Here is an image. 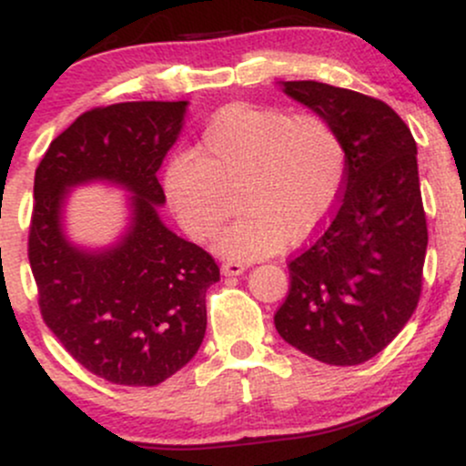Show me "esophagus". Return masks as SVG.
<instances>
[{"label": "esophagus", "mask_w": 466, "mask_h": 466, "mask_svg": "<svg viewBox=\"0 0 466 466\" xmlns=\"http://www.w3.org/2000/svg\"><path fill=\"white\" fill-rule=\"evenodd\" d=\"M245 269H248V265L238 263V260H226V263L221 265V274L223 276H240Z\"/></svg>", "instance_id": "34e87169"}]
</instances>
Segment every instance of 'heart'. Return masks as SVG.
I'll return each instance as SVG.
<instances>
[{
	"mask_svg": "<svg viewBox=\"0 0 466 466\" xmlns=\"http://www.w3.org/2000/svg\"><path fill=\"white\" fill-rule=\"evenodd\" d=\"M346 144L315 111L234 103L201 133L199 151L168 159L164 192L197 243L218 232L237 195L243 212L215 240L229 260H254L304 243L333 215L346 181Z\"/></svg>",
	"mask_w": 466,
	"mask_h": 466,
	"instance_id": "heart-1",
	"label": "heart"
}]
</instances>
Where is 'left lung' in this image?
Masks as SVG:
<instances>
[{"mask_svg":"<svg viewBox=\"0 0 466 466\" xmlns=\"http://www.w3.org/2000/svg\"><path fill=\"white\" fill-rule=\"evenodd\" d=\"M289 98L329 117L346 144L344 192L313 243L289 263L274 315L287 344L357 366L400 333L420 298L427 251L416 142L381 100L318 80H282Z\"/></svg>","mask_w":466,"mask_h":466,"instance_id":"8db88e82","label":"left lung"}]
</instances>
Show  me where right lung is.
Segmentation results:
<instances>
[{
    "mask_svg": "<svg viewBox=\"0 0 466 466\" xmlns=\"http://www.w3.org/2000/svg\"><path fill=\"white\" fill-rule=\"evenodd\" d=\"M186 100L85 111L55 137L35 173L28 258L47 329L69 355L116 386H157L199 350L206 291L218 265L159 218L157 170L184 127ZM106 180L132 192L118 243L85 250L66 238L68 190Z\"/></svg>",
    "mask_w": 466,
    "mask_h": 466,
    "instance_id": "right-lung-1",
    "label": "right lung"
}]
</instances>
